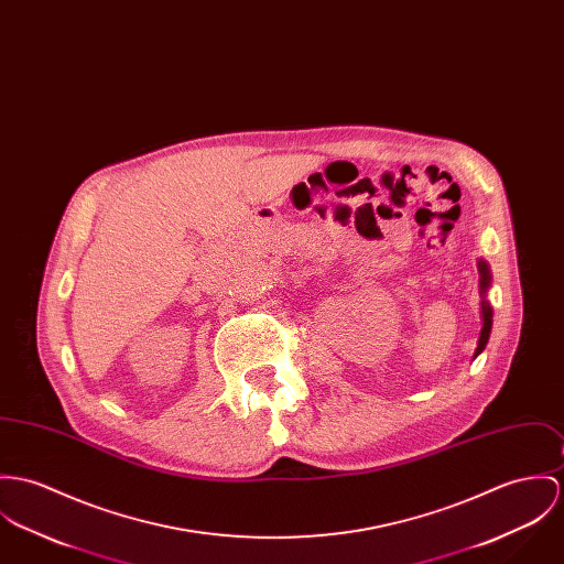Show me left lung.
I'll use <instances>...</instances> for the list:
<instances>
[{
  "label": "left lung",
  "mask_w": 564,
  "mask_h": 564,
  "mask_svg": "<svg viewBox=\"0 0 564 564\" xmlns=\"http://www.w3.org/2000/svg\"><path fill=\"white\" fill-rule=\"evenodd\" d=\"M478 273H480V293H482V329H480V338H478V347H476L474 358H478L485 351V347L489 343V334H491V323H494V310L485 300V293H487V289L491 284L489 264L485 260H478Z\"/></svg>",
  "instance_id": "obj_1"
}]
</instances>
